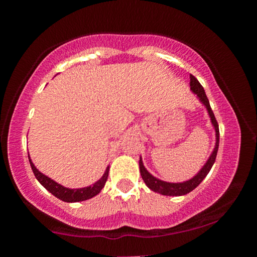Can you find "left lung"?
Returning a JSON list of instances; mask_svg holds the SVG:
<instances>
[{"instance_id":"1","label":"left lung","mask_w":257,"mask_h":257,"mask_svg":"<svg viewBox=\"0 0 257 257\" xmlns=\"http://www.w3.org/2000/svg\"><path fill=\"white\" fill-rule=\"evenodd\" d=\"M190 87H191V90H192V93L196 94L197 98L199 99V101L204 105L206 111H208L209 117H210V122L215 129V138H216V140H215V147L213 152H211V155L209 156L208 161H206L204 166L202 167V169H200L192 179L187 180V181H184V182H167V181H163V180L156 178V176H153L151 173L147 172V169L143 163V159L140 157L139 167H140L141 178H143L144 181H145L146 186L150 188V190L153 191V192L163 194V196H174V197L184 196V194H187L190 193L191 191H193L194 188H196L197 186L204 180L205 176L208 175V173L210 172L211 167H213L215 163V159H216L217 150H219V140H220L219 124H217L216 118H215L214 116V112L211 110L210 104H209V100L206 98L204 88H203L202 84L199 83L198 79L192 75H190Z\"/></svg>"}]
</instances>
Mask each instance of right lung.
I'll list each match as a JSON object with an SVG mask.
<instances>
[{"mask_svg":"<svg viewBox=\"0 0 257 257\" xmlns=\"http://www.w3.org/2000/svg\"><path fill=\"white\" fill-rule=\"evenodd\" d=\"M29 162H30L31 169L32 172H34L35 176H36V179L38 180V182H40V184L42 185L47 191H49L53 196H55L57 198L67 203L82 202V200H87L89 198H93V197H95L96 194L100 193V191L104 188L105 182L108 176V170H110V166H107L104 175H102L98 181L94 182L93 185L87 186V187H82V188H67L41 173L40 170L35 167V164L32 163L30 155H29Z\"/></svg>","mask_w":257,"mask_h":257,"instance_id":"add662e5","label":"right lung"}]
</instances>
